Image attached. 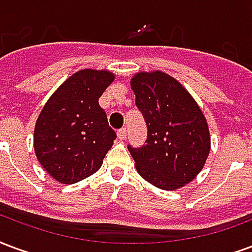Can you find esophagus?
<instances>
[{
  "label": "esophagus",
  "mask_w": 252,
  "mask_h": 252,
  "mask_svg": "<svg viewBox=\"0 0 252 252\" xmlns=\"http://www.w3.org/2000/svg\"><path fill=\"white\" fill-rule=\"evenodd\" d=\"M126 134H127V130H126V128H121V130L118 131V138L125 139L126 138Z\"/></svg>",
  "instance_id": "1"
}]
</instances>
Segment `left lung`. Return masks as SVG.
I'll use <instances>...</instances> for the list:
<instances>
[{"mask_svg":"<svg viewBox=\"0 0 252 252\" xmlns=\"http://www.w3.org/2000/svg\"><path fill=\"white\" fill-rule=\"evenodd\" d=\"M130 86L148 125L146 144L128 146L138 174L164 190L189 184L211 150L208 122L188 90L162 71L134 73Z\"/></svg>","mask_w":252,"mask_h":252,"instance_id":"left-lung-1","label":"left lung"}]
</instances>
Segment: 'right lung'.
I'll return each mask as SVG.
<instances>
[{
  "label": "right lung",
  "mask_w": 252,
  "mask_h": 252,
  "mask_svg": "<svg viewBox=\"0 0 252 252\" xmlns=\"http://www.w3.org/2000/svg\"><path fill=\"white\" fill-rule=\"evenodd\" d=\"M114 79L107 69H80L59 86L38 114L34 154L58 183L75 184L103 164L117 134L98 100Z\"/></svg>",
  "instance_id": "right-lung-1"
}]
</instances>
